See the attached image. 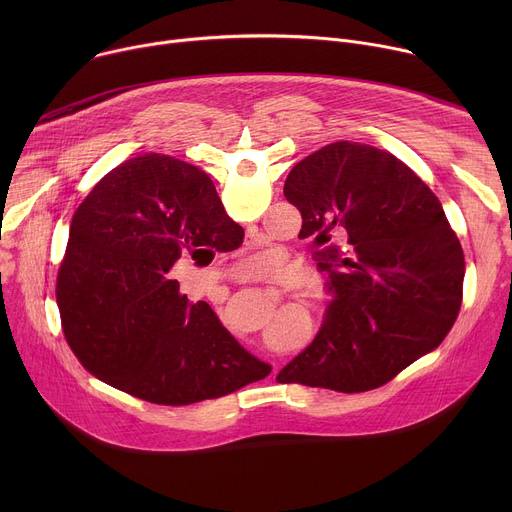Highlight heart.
<instances>
[{
  "instance_id": "b5f03b06",
  "label": "heart",
  "mask_w": 512,
  "mask_h": 512,
  "mask_svg": "<svg viewBox=\"0 0 512 512\" xmlns=\"http://www.w3.org/2000/svg\"><path fill=\"white\" fill-rule=\"evenodd\" d=\"M277 267H279V255L277 253H259L249 261V269L255 271V273H271V271H277ZM289 334H291L289 328H283L281 324H275L271 344L275 348L289 346V340H287Z\"/></svg>"
}]
</instances>
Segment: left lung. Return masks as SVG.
Masks as SVG:
<instances>
[{
  "instance_id": "1",
  "label": "left lung",
  "mask_w": 512,
  "mask_h": 512,
  "mask_svg": "<svg viewBox=\"0 0 512 512\" xmlns=\"http://www.w3.org/2000/svg\"><path fill=\"white\" fill-rule=\"evenodd\" d=\"M283 194L336 300L279 383L371 391L442 344L460 314L466 263L442 202L407 164L336 141L296 164ZM330 230L344 246L329 245Z\"/></svg>"
}]
</instances>
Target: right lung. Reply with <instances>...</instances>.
Returning <instances> with one entry per match:
<instances>
[{
  "mask_svg": "<svg viewBox=\"0 0 512 512\" xmlns=\"http://www.w3.org/2000/svg\"><path fill=\"white\" fill-rule=\"evenodd\" d=\"M243 235L196 166L162 154L123 162L70 221L56 279L70 350L99 381L158 405L218 399L265 379L269 364L172 279L186 253L233 251Z\"/></svg>",
  "mask_w": 512,
  "mask_h": 512,
  "instance_id": "right-lung-1",
  "label": "right lung"
}]
</instances>
